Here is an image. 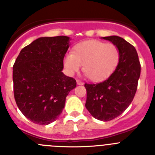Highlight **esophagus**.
<instances>
[{
    "label": "esophagus",
    "instance_id": "obj_1",
    "mask_svg": "<svg viewBox=\"0 0 155 155\" xmlns=\"http://www.w3.org/2000/svg\"><path fill=\"white\" fill-rule=\"evenodd\" d=\"M77 84H78V85H82V84H84V83L80 80H77Z\"/></svg>",
    "mask_w": 155,
    "mask_h": 155
}]
</instances>
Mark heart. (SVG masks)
Returning a JSON list of instances; mask_svg holds the SVG:
<instances>
[{"instance_id": "b5f03b06", "label": "heart", "mask_w": 155, "mask_h": 155, "mask_svg": "<svg viewBox=\"0 0 155 155\" xmlns=\"http://www.w3.org/2000/svg\"><path fill=\"white\" fill-rule=\"evenodd\" d=\"M120 53L113 44H106L97 40L79 42L72 53L66 54L64 66L66 72L74 75L80 70L93 81H102L109 78L118 66Z\"/></svg>"}]
</instances>
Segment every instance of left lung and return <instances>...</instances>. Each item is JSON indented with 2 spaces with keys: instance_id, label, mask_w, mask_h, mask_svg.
I'll use <instances>...</instances> for the list:
<instances>
[{
  "instance_id": "8db88e82",
  "label": "left lung",
  "mask_w": 155,
  "mask_h": 155,
  "mask_svg": "<svg viewBox=\"0 0 155 155\" xmlns=\"http://www.w3.org/2000/svg\"><path fill=\"white\" fill-rule=\"evenodd\" d=\"M117 46L120 59L109 78L98 84H85V107L101 121H109L121 115L130 105L137 88L140 64L134 46L117 35L102 37Z\"/></svg>"
}]
</instances>
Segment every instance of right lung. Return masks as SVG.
Segmentation results:
<instances>
[{"instance_id": "add662e5", "label": "right lung", "mask_w": 155, "mask_h": 155, "mask_svg": "<svg viewBox=\"0 0 155 155\" xmlns=\"http://www.w3.org/2000/svg\"><path fill=\"white\" fill-rule=\"evenodd\" d=\"M70 37H40L21 50L13 66L14 95L18 107L34 124L55 121L76 81L62 72Z\"/></svg>"}]
</instances>
